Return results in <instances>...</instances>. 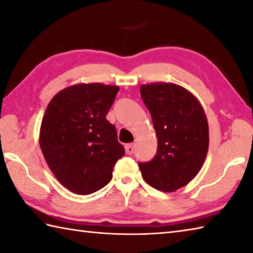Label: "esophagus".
<instances>
[{
	"label": "esophagus",
	"mask_w": 253,
	"mask_h": 253,
	"mask_svg": "<svg viewBox=\"0 0 253 253\" xmlns=\"http://www.w3.org/2000/svg\"><path fill=\"white\" fill-rule=\"evenodd\" d=\"M126 151L128 155H132L134 153V144L133 143H130V144H126Z\"/></svg>",
	"instance_id": "obj_1"
}]
</instances>
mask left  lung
I'll return each mask as SVG.
<instances>
[{"label": "left lung", "mask_w": 253, "mask_h": 253, "mask_svg": "<svg viewBox=\"0 0 253 253\" xmlns=\"http://www.w3.org/2000/svg\"><path fill=\"white\" fill-rule=\"evenodd\" d=\"M140 92L157 136L155 156L139 163L142 176L152 187L175 192L197 175L206 159V114L194 94L175 84H142Z\"/></svg>", "instance_id": "left-lung-1"}]
</instances>
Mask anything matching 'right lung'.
Segmentation results:
<instances>
[{
  "mask_svg": "<svg viewBox=\"0 0 253 253\" xmlns=\"http://www.w3.org/2000/svg\"><path fill=\"white\" fill-rule=\"evenodd\" d=\"M118 91L117 85L79 84L61 90L47 106L40 145L52 174L70 192L89 195L104 187L126 154L106 118Z\"/></svg>",
  "mask_w": 253,
  "mask_h": 253,
  "instance_id": "obj_1",
  "label": "right lung"
}]
</instances>
